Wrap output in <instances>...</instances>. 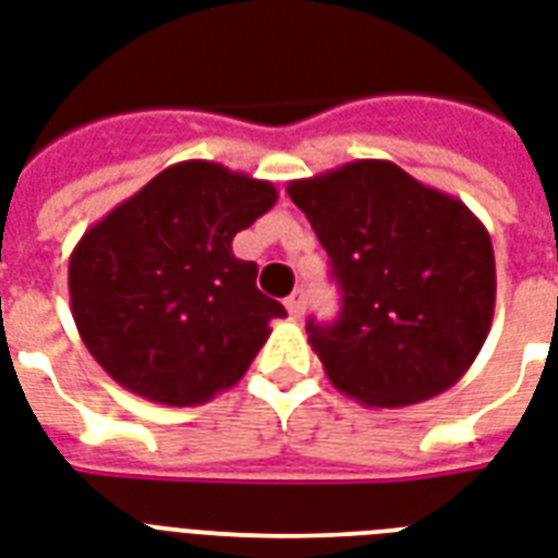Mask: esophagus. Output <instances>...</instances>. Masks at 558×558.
<instances>
[{
  "mask_svg": "<svg viewBox=\"0 0 558 558\" xmlns=\"http://www.w3.org/2000/svg\"><path fill=\"white\" fill-rule=\"evenodd\" d=\"M283 304H287V310H289V316H301V313H304V292H292V295L287 298V301H283Z\"/></svg>",
  "mask_w": 558,
  "mask_h": 558,
  "instance_id": "1",
  "label": "esophagus"
}]
</instances>
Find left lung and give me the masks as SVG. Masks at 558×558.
<instances>
[{
	"label": "left lung",
	"instance_id": "obj_1",
	"mask_svg": "<svg viewBox=\"0 0 558 558\" xmlns=\"http://www.w3.org/2000/svg\"><path fill=\"white\" fill-rule=\"evenodd\" d=\"M342 292L310 345L339 392L398 410L450 389L495 316L492 236L465 204L389 160H354L289 181Z\"/></svg>",
	"mask_w": 558,
	"mask_h": 558
}]
</instances>
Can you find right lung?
Listing matches in <instances>:
<instances>
[{
  "mask_svg": "<svg viewBox=\"0 0 558 558\" xmlns=\"http://www.w3.org/2000/svg\"><path fill=\"white\" fill-rule=\"evenodd\" d=\"M278 190L210 160L163 169L93 225L70 257V304L84 345L128 392L198 407L248 372L271 318L257 263L233 236Z\"/></svg>",
  "mask_w": 558,
  "mask_h": 558,
  "instance_id": "right-lung-1",
  "label": "right lung"
}]
</instances>
